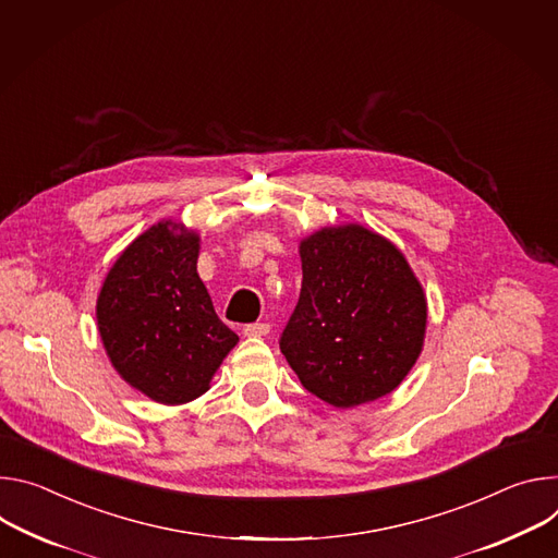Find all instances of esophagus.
<instances>
[{"label": "esophagus", "mask_w": 558, "mask_h": 558, "mask_svg": "<svg viewBox=\"0 0 558 558\" xmlns=\"http://www.w3.org/2000/svg\"><path fill=\"white\" fill-rule=\"evenodd\" d=\"M270 332V324H247L243 326V337H266Z\"/></svg>", "instance_id": "34e87169"}]
</instances>
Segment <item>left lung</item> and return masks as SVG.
<instances>
[{"label":"left lung","instance_id":"8db88e82","mask_svg":"<svg viewBox=\"0 0 558 558\" xmlns=\"http://www.w3.org/2000/svg\"><path fill=\"white\" fill-rule=\"evenodd\" d=\"M301 294L281 352L307 392L335 408L390 395L416 363L427 301L399 247L359 223L299 243Z\"/></svg>","mask_w":558,"mask_h":558}]
</instances>
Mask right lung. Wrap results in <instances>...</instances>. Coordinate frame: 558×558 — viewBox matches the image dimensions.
Wrapping results in <instances>:
<instances>
[{
  "instance_id": "right-lung-1",
  "label": "right lung",
  "mask_w": 558,
  "mask_h": 558,
  "mask_svg": "<svg viewBox=\"0 0 558 558\" xmlns=\"http://www.w3.org/2000/svg\"><path fill=\"white\" fill-rule=\"evenodd\" d=\"M197 259L199 234L159 221L119 255L97 296V328L112 367L163 405L202 397L239 341L217 317Z\"/></svg>"
}]
</instances>
